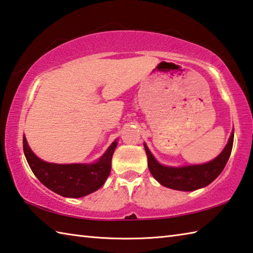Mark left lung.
Wrapping results in <instances>:
<instances>
[{"instance_id": "8db88e82", "label": "left lung", "mask_w": 253, "mask_h": 253, "mask_svg": "<svg viewBox=\"0 0 253 253\" xmlns=\"http://www.w3.org/2000/svg\"><path fill=\"white\" fill-rule=\"evenodd\" d=\"M232 145L233 131L228 144L217 158L207 164L185 167L163 166L155 159L146 144H144V147L148 159L149 171L160 185L174 190L194 191L208 186L221 173L230 157Z\"/></svg>"}]
</instances>
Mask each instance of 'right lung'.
I'll list each match as a JSON object with an SVG mask.
<instances>
[{"mask_svg":"<svg viewBox=\"0 0 253 253\" xmlns=\"http://www.w3.org/2000/svg\"><path fill=\"white\" fill-rule=\"evenodd\" d=\"M117 141L108 147L94 164H50L36 157L23 136V149L29 166L39 180L55 194L68 198H81L102 187L109 176L112 158Z\"/></svg>","mask_w":253,"mask_h":253,"instance_id":"obj_1","label":"right lung"}]
</instances>
